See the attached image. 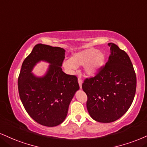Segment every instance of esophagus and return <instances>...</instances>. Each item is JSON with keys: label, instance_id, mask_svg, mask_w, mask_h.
<instances>
[{"label": "esophagus", "instance_id": "esophagus-1", "mask_svg": "<svg viewBox=\"0 0 147 147\" xmlns=\"http://www.w3.org/2000/svg\"><path fill=\"white\" fill-rule=\"evenodd\" d=\"M82 79H81V77H79L78 78V83L79 84V87H80V88H81V85H82Z\"/></svg>", "mask_w": 147, "mask_h": 147}]
</instances>
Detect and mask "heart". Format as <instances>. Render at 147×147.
<instances>
[{"mask_svg": "<svg viewBox=\"0 0 147 147\" xmlns=\"http://www.w3.org/2000/svg\"><path fill=\"white\" fill-rule=\"evenodd\" d=\"M105 61L104 55L96 49L90 48L75 53L71 59L63 61V66L67 71L72 72L77 66L86 64L85 70L87 75H94Z\"/></svg>", "mask_w": 147, "mask_h": 147, "instance_id": "1", "label": "heart"}]
</instances>
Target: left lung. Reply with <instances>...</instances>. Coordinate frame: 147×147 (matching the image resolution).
I'll return each mask as SVG.
<instances>
[{"instance_id":"obj_1","label":"left lung","mask_w":147,"mask_h":147,"mask_svg":"<svg viewBox=\"0 0 147 147\" xmlns=\"http://www.w3.org/2000/svg\"><path fill=\"white\" fill-rule=\"evenodd\" d=\"M108 45L111 52L107 62L82 84L88 112L100 123H112L123 116L136 90V75L129 57L115 44Z\"/></svg>"}]
</instances>
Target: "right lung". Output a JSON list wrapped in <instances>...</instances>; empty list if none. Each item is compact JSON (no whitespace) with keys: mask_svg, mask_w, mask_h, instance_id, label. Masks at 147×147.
<instances>
[{"mask_svg":"<svg viewBox=\"0 0 147 147\" xmlns=\"http://www.w3.org/2000/svg\"><path fill=\"white\" fill-rule=\"evenodd\" d=\"M64 58L63 49L38 44L24 60L19 74L18 87L22 105L29 116L44 126L55 127L64 121L79 89L77 76L63 72ZM41 60L51 64L44 77L37 78L31 70Z\"/></svg>","mask_w":147,"mask_h":147,"instance_id":"1","label":"right lung"}]
</instances>
